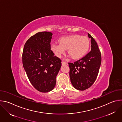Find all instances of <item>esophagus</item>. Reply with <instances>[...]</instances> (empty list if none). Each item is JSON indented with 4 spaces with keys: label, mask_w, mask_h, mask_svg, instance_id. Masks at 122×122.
I'll return each instance as SVG.
<instances>
[{
    "label": "esophagus",
    "mask_w": 122,
    "mask_h": 122,
    "mask_svg": "<svg viewBox=\"0 0 122 122\" xmlns=\"http://www.w3.org/2000/svg\"><path fill=\"white\" fill-rule=\"evenodd\" d=\"M66 64H67V63H66V62H63V61L62 62V65H66Z\"/></svg>",
    "instance_id": "esophagus-1"
}]
</instances>
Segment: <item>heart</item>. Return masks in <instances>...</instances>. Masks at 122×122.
Returning <instances> with one entry per match:
<instances>
[{
	"mask_svg": "<svg viewBox=\"0 0 122 122\" xmlns=\"http://www.w3.org/2000/svg\"><path fill=\"white\" fill-rule=\"evenodd\" d=\"M59 43H53L51 49L58 57H61L67 49V53L74 59L80 58L87 52L89 47L88 38L79 35H74L61 38Z\"/></svg>",
	"mask_w": 122,
	"mask_h": 122,
	"instance_id": "heart-1",
	"label": "heart"
}]
</instances>
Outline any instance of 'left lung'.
Instances as JSON below:
<instances>
[{"label": "left lung", "mask_w": 122, "mask_h": 122, "mask_svg": "<svg viewBox=\"0 0 122 122\" xmlns=\"http://www.w3.org/2000/svg\"><path fill=\"white\" fill-rule=\"evenodd\" d=\"M88 35L91 39V51L74 63H68L71 82L75 89L81 91L89 88L94 83L101 63V53L97 43L89 33Z\"/></svg>", "instance_id": "8db88e82"}]
</instances>
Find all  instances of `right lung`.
Segmentation results:
<instances>
[{"instance_id": "1", "label": "right lung", "mask_w": 122, "mask_h": 122, "mask_svg": "<svg viewBox=\"0 0 122 122\" xmlns=\"http://www.w3.org/2000/svg\"><path fill=\"white\" fill-rule=\"evenodd\" d=\"M52 35L46 31L35 34L26 41L23 52V65L27 77L34 88L43 93L55 88L62 64L51 50Z\"/></svg>"}]
</instances>
